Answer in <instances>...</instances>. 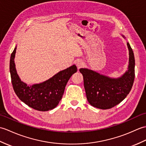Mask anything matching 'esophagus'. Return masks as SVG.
Masks as SVG:
<instances>
[{
    "label": "esophagus",
    "mask_w": 146,
    "mask_h": 146,
    "mask_svg": "<svg viewBox=\"0 0 146 146\" xmlns=\"http://www.w3.org/2000/svg\"><path fill=\"white\" fill-rule=\"evenodd\" d=\"M76 66L77 67V69H80V68H82V67L85 66V63H84L82 60H79L77 61Z\"/></svg>",
    "instance_id": "obj_1"
}]
</instances>
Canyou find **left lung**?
<instances>
[{"label":"left lung","instance_id":"obj_1","mask_svg":"<svg viewBox=\"0 0 146 146\" xmlns=\"http://www.w3.org/2000/svg\"><path fill=\"white\" fill-rule=\"evenodd\" d=\"M127 45L129 53L128 68L119 78H111L87 68L79 69L83 76L87 100L93 107L111 109L122 102L130 92L135 77V59L128 42Z\"/></svg>","mask_w":146,"mask_h":146}]
</instances>
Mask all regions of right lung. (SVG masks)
<instances>
[{
  "label": "right lung",
  "mask_w": 146,
  "mask_h": 146,
  "mask_svg": "<svg viewBox=\"0 0 146 146\" xmlns=\"http://www.w3.org/2000/svg\"><path fill=\"white\" fill-rule=\"evenodd\" d=\"M15 47L10 60V72L13 88L19 99L32 109L39 111L53 109L62 99L66 84L73 74L77 72L76 65L60 70L43 82L29 86L22 82L15 69Z\"/></svg>",
  "instance_id": "right-lung-1"
}]
</instances>
